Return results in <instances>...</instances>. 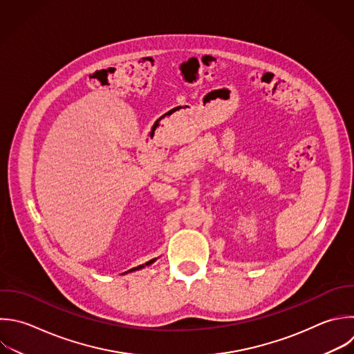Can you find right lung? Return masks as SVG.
Masks as SVG:
<instances>
[{"instance_id": "obj_1", "label": "right lung", "mask_w": 354, "mask_h": 354, "mask_svg": "<svg viewBox=\"0 0 354 354\" xmlns=\"http://www.w3.org/2000/svg\"><path fill=\"white\" fill-rule=\"evenodd\" d=\"M155 260H156V259H152V260H149V261H147V263H145V264H142V266H138V267H134V268H131V270H130V271H136V270H140V268H142V267H144V266H149V264H152V263H153V261H155Z\"/></svg>"}]
</instances>
